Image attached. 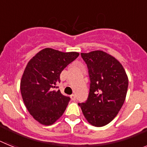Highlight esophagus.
I'll return each mask as SVG.
<instances>
[{
  "instance_id": "esophagus-1",
  "label": "esophagus",
  "mask_w": 147,
  "mask_h": 147,
  "mask_svg": "<svg viewBox=\"0 0 147 147\" xmlns=\"http://www.w3.org/2000/svg\"><path fill=\"white\" fill-rule=\"evenodd\" d=\"M71 98L73 101H75V100H76V96H75V94L71 95Z\"/></svg>"
}]
</instances>
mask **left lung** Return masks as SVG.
Returning a JSON list of instances; mask_svg holds the SVG:
<instances>
[{"label": "left lung", "mask_w": 147, "mask_h": 147, "mask_svg": "<svg viewBox=\"0 0 147 147\" xmlns=\"http://www.w3.org/2000/svg\"><path fill=\"white\" fill-rule=\"evenodd\" d=\"M90 77L88 98L79 103L90 124L103 127L119 113L125 101L128 77L124 67L113 56L102 51L81 53Z\"/></svg>", "instance_id": "8db88e82"}]
</instances>
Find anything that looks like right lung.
I'll use <instances>...</instances> for the list:
<instances>
[{"mask_svg":"<svg viewBox=\"0 0 147 147\" xmlns=\"http://www.w3.org/2000/svg\"><path fill=\"white\" fill-rule=\"evenodd\" d=\"M79 55L46 48L28 62L20 92L27 110L40 124L51 125L65 112L71 98L57 90V85L60 82L61 72Z\"/></svg>","mask_w":147,"mask_h":147,"instance_id":"right-lung-1","label":"right lung"}]
</instances>
